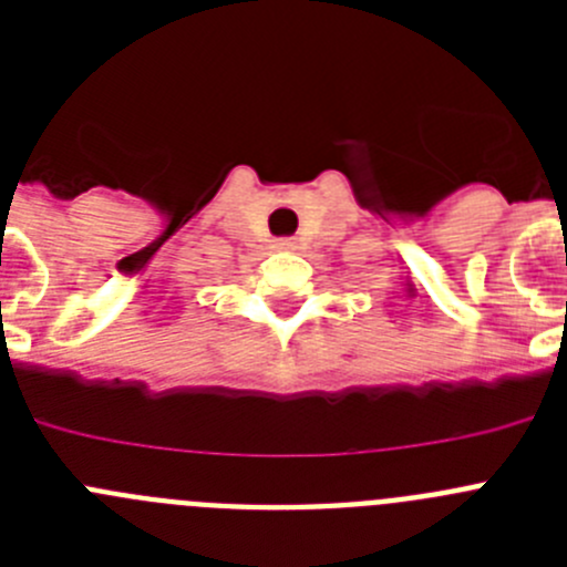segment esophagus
Instances as JSON below:
<instances>
[{
  "instance_id": "1",
  "label": "esophagus",
  "mask_w": 567,
  "mask_h": 567,
  "mask_svg": "<svg viewBox=\"0 0 567 567\" xmlns=\"http://www.w3.org/2000/svg\"><path fill=\"white\" fill-rule=\"evenodd\" d=\"M275 247H278V249H292V240H275Z\"/></svg>"
}]
</instances>
